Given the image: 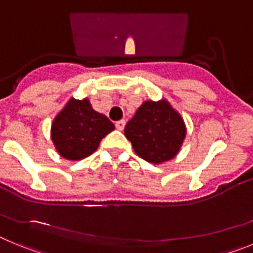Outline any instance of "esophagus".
<instances>
[{
  "label": "esophagus",
  "instance_id": "obj_1",
  "mask_svg": "<svg viewBox=\"0 0 253 253\" xmlns=\"http://www.w3.org/2000/svg\"><path fill=\"white\" fill-rule=\"evenodd\" d=\"M115 126L118 130H123L125 126V120H119V122H116L115 123Z\"/></svg>",
  "mask_w": 253,
  "mask_h": 253
}]
</instances>
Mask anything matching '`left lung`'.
<instances>
[{
	"label": "left lung",
	"mask_w": 253,
	"mask_h": 253,
	"mask_svg": "<svg viewBox=\"0 0 253 253\" xmlns=\"http://www.w3.org/2000/svg\"><path fill=\"white\" fill-rule=\"evenodd\" d=\"M124 134L140 158L162 163L177 154L186 129L180 114L166 100H161L144 102L126 123Z\"/></svg>",
	"instance_id": "8db88e82"
}]
</instances>
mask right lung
I'll use <instances>...</instances> for the list:
<instances>
[{
    "mask_svg": "<svg viewBox=\"0 0 253 253\" xmlns=\"http://www.w3.org/2000/svg\"><path fill=\"white\" fill-rule=\"evenodd\" d=\"M115 129L87 99H71L51 124V140L62 157L82 160L97 149L102 138Z\"/></svg>",
    "mask_w": 253,
    "mask_h": 253,
    "instance_id": "1",
    "label": "right lung"
}]
</instances>
